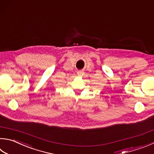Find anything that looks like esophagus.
Masks as SVG:
<instances>
[{
  "label": "esophagus",
  "mask_w": 154,
  "mask_h": 154,
  "mask_svg": "<svg viewBox=\"0 0 154 154\" xmlns=\"http://www.w3.org/2000/svg\"><path fill=\"white\" fill-rule=\"evenodd\" d=\"M77 74V75H78V76H79V77H82L83 75V72H82V71H78Z\"/></svg>",
  "instance_id": "1"
}]
</instances>
